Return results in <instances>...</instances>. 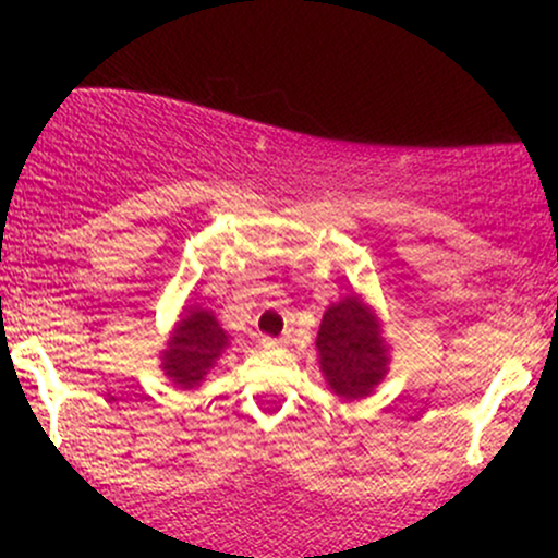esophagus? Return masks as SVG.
<instances>
[{
	"label": "esophagus",
	"instance_id": "obj_1",
	"mask_svg": "<svg viewBox=\"0 0 558 558\" xmlns=\"http://www.w3.org/2000/svg\"><path fill=\"white\" fill-rule=\"evenodd\" d=\"M265 349H270V351H280V349H286L288 345V338H265Z\"/></svg>",
	"mask_w": 558,
	"mask_h": 558
}]
</instances>
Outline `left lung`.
I'll use <instances>...</instances> for the list:
<instances>
[{
	"instance_id": "obj_1",
	"label": "left lung",
	"mask_w": 558,
	"mask_h": 558,
	"mask_svg": "<svg viewBox=\"0 0 558 558\" xmlns=\"http://www.w3.org/2000/svg\"><path fill=\"white\" fill-rule=\"evenodd\" d=\"M315 343L319 373L343 401L367 399L386 380L390 367L386 325L356 291L325 310Z\"/></svg>"
}]
</instances>
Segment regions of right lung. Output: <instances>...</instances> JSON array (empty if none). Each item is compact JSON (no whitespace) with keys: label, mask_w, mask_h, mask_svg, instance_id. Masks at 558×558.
Returning a JSON list of instances; mask_svg holds the SVG:
<instances>
[{"label":"right lung","mask_w":558,"mask_h":558,"mask_svg":"<svg viewBox=\"0 0 558 558\" xmlns=\"http://www.w3.org/2000/svg\"><path fill=\"white\" fill-rule=\"evenodd\" d=\"M228 345L230 332L222 330L215 312L202 304H189L183 306L168 343L159 351V367L175 388L194 390L226 354Z\"/></svg>","instance_id":"obj_1"}]
</instances>
